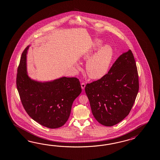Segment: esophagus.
<instances>
[{"instance_id":"1","label":"esophagus","mask_w":160,"mask_h":160,"mask_svg":"<svg viewBox=\"0 0 160 160\" xmlns=\"http://www.w3.org/2000/svg\"><path fill=\"white\" fill-rule=\"evenodd\" d=\"M85 86L86 85L85 83H81V88H82V89H85Z\"/></svg>"}]
</instances>
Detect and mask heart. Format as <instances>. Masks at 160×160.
I'll use <instances>...</instances> for the list:
<instances>
[{"instance_id":"obj_1","label":"heart","mask_w":160,"mask_h":160,"mask_svg":"<svg viewBox=\"0 0 160 160\" xmlns=\"http://www.w3.org/2000/svg\"><path fill=\"white\" fill-rule=\"evenodd\" d=\"M102 44L103 41L97 39L81 57L85 62L88 60L86 65V71L88 75L93 79H99L107 74L113 58V49L111 46L105 45L102 48ZM76 66L78 69L81 68L78 64Z\"/></svg>"}]
</instances>
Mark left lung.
Instances as JSON below:
<instances>
[{"mask_svg": "<svg viewBox=\"0 0 160 160\" xmlns=\"http://www.w3.org/2000/svg\"><path fill=\"white\" fill-rule=\"evenodd\" d=\"M138 90L137 67L130 49L119 56L108 74L85 86L93 116L105 126H113L129 114Z\"/></svg>", "mask_w": 160, "mask_h": 160, "instance_id": "left-lung-1", "label": "left lung"}]
</instances>
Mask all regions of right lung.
<instances>
[{"instance_id": "right-lung-1", "label": "right lung", "mask_w": 160, "mask_h": 160, "mask_svg": "<svg viewBox=\"0 0 160 160\" xmlns=\"http://www.w3.org/2000/svg\"><path fill=\"white\" fill-rule=\"evenodd\" d=\"M23 51L17 75V88L23 107L32 119L43 126L57 128L66 123L75 99L82 92L78 78L62 77L39 82L28 76Z\"/></svg>"}]
</instances>
